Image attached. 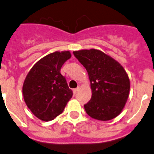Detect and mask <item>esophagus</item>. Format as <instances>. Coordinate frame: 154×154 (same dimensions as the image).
Segmentation results:
<instances>
[{"label":"esophagus","instance_id":"34e87169","mask_svg":"<svg viewBox=\"0 0 154 154\" xmlns=\"http://www.w3.org/2000/svg\"><path fill=\"white\" fill-rule=\"evenodd\" d=\"M78 90H79V88H74V89H73V94H76L77 93V91H78Z\"/></svg>","mask_w":154,"mask_h":154}]
</instances>
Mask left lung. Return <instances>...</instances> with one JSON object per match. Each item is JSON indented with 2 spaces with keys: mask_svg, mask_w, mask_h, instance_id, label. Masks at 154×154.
Instances as JSON below:
<instances>
[{
  "mask_svg": "<svg viewBox=\"0 0 154 154\" xmlns=\"http://www.w3.org/2000/svg\"><path fill=\"white\" fill-rule=\"evenodd\" d=\"M73 53L86 68L91 81V99L84 105L87 114L101 121L116 118L123 109L130 89L129 79L124 68L97 49Z\"/></svg>",
  "mask_w": 154,
  "mask_h": 154,
  "instance_id": "obj_1",
  "label": "left lung"
}]
</instances>
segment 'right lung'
<instances>
[{"instance_id":"right-lung-1","label":"right lung","mask_w":154,"mask_h":154,"mask_svg":"<svg viewBox=\"0 0 154 154\" xmlns=\"http://www.w3.org/2000/svg\"><path fill=\"white\" fill-rule=\"evenodd\" d=\"M70 57L69 51L50 53L35 64L25 78L24 99L31 112L42 121H50L61 114L73 96L60 73L63 64Z\"/></svg>"}]
</instances>
